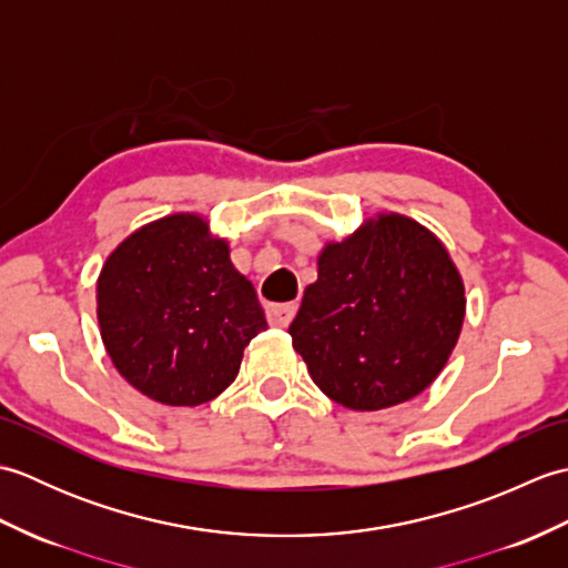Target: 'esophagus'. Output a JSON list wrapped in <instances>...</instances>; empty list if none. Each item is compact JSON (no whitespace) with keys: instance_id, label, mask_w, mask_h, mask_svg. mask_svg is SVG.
Segmentation results:
<instances>
[{"instance_id":"obj_1","label":"esophagus","mask_w":568,"mask_h":568,"mask_svg":"<svg viewBox=\"0 0 568 568\" xmlns=\"http://www.w3.org/2000/svg\"><path fill=\"white\" fill-rule=\"evenodd\" d=\"M297 312V305L295 303H283V305H268L265 307V317H268V324L271 327H287V324L293 322Z\"/></svg>"}]
</instances>
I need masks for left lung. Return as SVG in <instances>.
Returning a JSON list of instances; mask_svg holds the SVG:
<instances>
[{
    "mask_svg": "<svg viewBox=\"0 0 568 568\" xmlns=\"http://www.w3.org/2000/svg\"><path fill=\"white\" fill-rule=\"evenodd\" d=\"M464 312L462 275L442 241L407 216L381 214L324 246L287 332L324 395L383 409L429 388Z\"/></svg>",
    "mask_w": 568,
    "mask_h": 568,
    "instance_id": "left-lung-1",
    "label": "left lung"
}]
</instances>
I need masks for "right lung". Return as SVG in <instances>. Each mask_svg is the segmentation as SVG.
Listing matches in <instances>:
<instances>
[{
    "instance_id": "right-lung-1",
    "label": "right lung",
    "mask_w": 568,
    "mask_h": 568,
    "mask_svg": "<svg viewBox=\"0 0 568 568\" xmlns=\"http://www.w3.org/2000/svg\"><path fill=\"white\" fill-rule=\"evenodd\" d=\"M106 354L139 393L163 405L214 400L263 332L256 291L197 214H171L119 244L98 281Z\"/></svg>"
}]
</instances>
